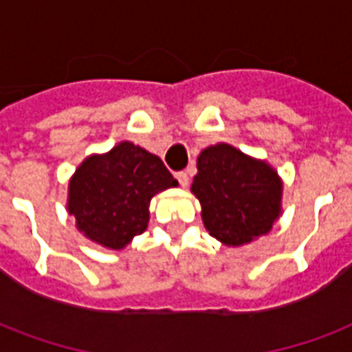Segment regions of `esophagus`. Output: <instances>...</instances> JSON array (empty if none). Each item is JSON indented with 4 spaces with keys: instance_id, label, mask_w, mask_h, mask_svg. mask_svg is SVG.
Here are the masks:
<instances>
[{
    "instance_id": "1",
    "label": "esophagus",
    "mask_w": 352,
    "mask_h": 352,
    "mask_svg": "<svg viewBox=\"0 0 352 352\" xmlns=\"http://www.w3.org/2000/svg\"><path fill=\"white\" fill-rule=\"evenodd\" d=\"M177 181H179V184H181L182 188L188 186V182H190V177H188L186 171H179V173H175Z\"/></svg>"
}]
</instances>
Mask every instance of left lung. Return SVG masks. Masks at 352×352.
I'll return each mask as SVG.
<instances>
[{
  "instance_id": "obj_1",
  "label": "left lung",
  "mask_w": 352,
  "mask_h": 352,
  "mask_svg": "<svg viewBox=\"0 0 352 352\" xmlns=\"http://www.w3.org/2000/svg\"><path fill=\"white\" fill-rule=\"evenodd\" d=\"M192 193L201 203L204 228L226 246L248 245L267 235L283 212L278 171L226 142L199 153Z\"/></svg>"
}]
</instances>
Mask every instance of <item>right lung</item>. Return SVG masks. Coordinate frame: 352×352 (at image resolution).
Returning <instances> with one entry per match:
<instances>
[{
  "instance_id": "add662e5",
  "label": "right lung",
  "mask_w": 352,
  "mask_h": 352,
  "mask_svg": "<svg viewBox=\"0 0 352 352\" xmlns=\"http://www.w3.org/2000/svg\"><path fill=\"white\" fill-rule=\"evenodd\" d=\"M175 186L179 182L157 155L122 140L76 168L69 179L67 210L87 239L122 250L148 228L153 195Z\"/></svg>"
}]
</instances>
